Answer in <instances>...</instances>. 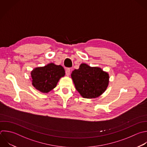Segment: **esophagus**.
<instances>
[{"label":"esophagus","instance_id":"34e87169","mask_svg":"<svg viewBox=\"0 0 147 147\" xmlns=\"http://www.w3.org/2000/svg\"><path fill=\"white\" fill-rule=\"evenodd\" d=\"M70 72H71V70L70 69H67L66 71H65V74L67 76H69L70 75Z\"/></svg>","mask_w":147,"mask_h":147}]
</instances>
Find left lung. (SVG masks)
Segmentation results:
<instances>
[{"label":"left lung","instance_id":"obj_1","mask_svg":"<svg viewBox=\"0 0 147 147\" xmlns=\"http://www.w3.org/2000/svg\"><path fill=\"white\" fill-rule=\"evenodd\" d=\"M76 90L85 98H94L105 92L109 84L107 72L98 67H91L82 64L71 74Z\"/></svg>","mask_w":147,"mask_h":147}]
</instances>
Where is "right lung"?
Segmentation results:
<instances>
[{
	"label": "right lung",
	"instance_id": "add662e5",
	"mask_svg": "<svg viewBox=\"0 0 147 147\" xmlns=\"http://www.w3.org/2000/svg\"><path fill=\"white\" fill-rule=\"evenodd\" d=\"M64 75L65 71L62 66L51 63L33 70L32 84L41 92L47 93L56 86L60 78Z\"/></svg>",
	"mask_w": 147,
	"mask_h": 147
}]
</instances>
